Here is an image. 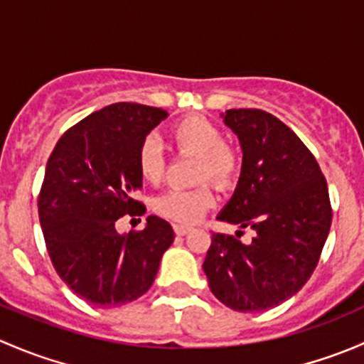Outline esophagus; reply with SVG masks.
Here are the masks:
<instances>
[{
    "label": "esophagus",
    "mask_w": 364,
    "mask_h": 364,
    "mask_svg": "<svg viewBox=\"0 0 364 364\" xmlns=\"http://www.w3.org/2000/svg\"><path fill=\"white\" fill-rule=\"evenodd\" d=\"M172 229H174V232L178 234V236H185V234L190 232V227L181 225V223H174V225H172Z\"/></svg>",
    "instance_id": "34e87169"
}]
</instances>
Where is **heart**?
I'll list each match as a JSON object with an SVG mask.
<instances>
[{
    "mask_svg": "<svg viewBox=\"0 0 364 364\" xmlns=\"http://www.w3.org/2000/svg\"><path fill=\"white\" fill-rule=\"evenodd\" d=\"M171 142L178 155L196 156L193 188H171L153 199V211L178 223H196L215 205V192L208 181L229 190L236 185L243 167L241 151L225 141L223 130L205 116L192 114L171 127ZM137 171L142 181L159 185L165 176V156L160 142L148 137L137 151Z\"/></svg>",
    "mask_w": 364,
    "mask_h": 364,
    "instance_id": "heart-1",
    "label": "heart"
}]
</instances>
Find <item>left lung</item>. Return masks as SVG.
<instances>
[{
	"instance_id": "8db88e82",
	"label": "left lung",
	"mask_w": 364,
	"mask_h": 364,
	"mask_svg": "<svg viewBox=\"0 0 364 364\" xmlns=\"http://www.w3.org/2000/svg\"><path fill=\"white\" fill-rule=\"evenodd\" d=\"M225 123L240 137L243 171L218 220L255 234L245 245L213 232L203 267L225 306L264 311L294 296L317 267L333 218L328 183L314 153L273 114L230 109Z\"/></svg>"
}]
</instances>
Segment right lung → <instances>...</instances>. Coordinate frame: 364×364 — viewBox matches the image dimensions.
I'll list each match as a JSON object with an SVG mask.
<instances>
[{
	"instance_id": "1",
	"label": "right lung",
	"mask_w": 364,
	"mask_h": 364,
	"mask_svg": "<svg viewBox=\"0 0 364 364\" xmlns=\"http://www.w3.org/2000/svg\"><path fill=\"white\" fill-rule=\"evenodd\" d=\"M167 112L119 102L70 127L47 160L38 218L54 269L95 306H119L155 282L160 259L174 241L171 223L148 216L141 230L116 232L124 215H144L139 146Z\"/></svg>"
}]
</instances>
